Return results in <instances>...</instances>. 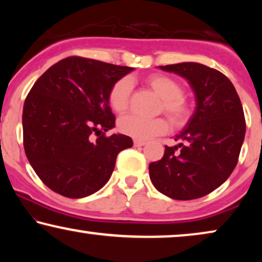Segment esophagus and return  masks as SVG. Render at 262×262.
<instances>
[{
    "label": "esophagus",
    "instance_id": "esophagus-1",
    "mask_svg": "<svg viewBox=\"0 0 262 262\" xmlns=\"http://www.w3.org/2000/svg\"><path fill=\"white\" fill-rule=\"evenodd\" d=\"M134 145L135 146H143V145H145V142L144 141H139V139H135Z\"/></svg>",
    "mask_w": 262,
    "mask_h": 262
}]
</instances>
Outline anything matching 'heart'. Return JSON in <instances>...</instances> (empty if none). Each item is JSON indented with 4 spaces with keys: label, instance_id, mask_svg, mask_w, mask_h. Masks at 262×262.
<instances>
[{
    "label": "heart",
    "instance_id": "b5f03b06",
    "mask_svg": "<svg viewBox=\"0 0 262 262\" xmlns=\"http://www.w3.org/2000/svg\"><path fill=\"white\" fill-rule=\"evenodd\" d=\"M146 83L162 98V108L168 114L171 121L181 124L188 117V107L182 99V87L166 75H152L146 78ZM132 91V82L128 77L118 80L111 88L108 102L117 113H124L128 107ZM168 128V123L163 118H144L137 114H128L119 120V130L124 135L130 136L139 141H145L156 135L164 134Z\"/></svg>",
    "mask_w": 262,
    "mask_h": 262
}]
</instances>
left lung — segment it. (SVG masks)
Listing matches in <instances>:
<instances>
[{
    "mask_svg": "<svg viewBox=\"0 0 262 262\" xmlns=\"http://www.w3.org/2000/svg\"><path fill=\"white\" fill-rule=\"evenodd\" d=\"M187 80L195 95V110L179 144L167 146L160 161L149 164L157 191L177 200L209 194L235 169L246 135L242 103L230 80L204 64L185 62L159 67Z\"/></svg>",
    "mask_w": 262,
    "mask_h": 262,
    "instance_id": "obj_1",
    "label": "left lung"
}]
</instances>
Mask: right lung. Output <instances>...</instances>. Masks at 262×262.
Returning <instances> with one entry per match:
<instances>
[{
	"mask_svg": "<svg viewBox=\"0 0 262 262\" xmlns=\"http://www.w3.org/2000/svg\"><path fill=\"white\" fill-rule=\"evenodd\" d=\"M132 70L68 57L32 87L23 112L24 148L32 168L53 192L68 198L98 192L110 180L118 154L134 145L128 136H105L116 126L111 88Z\"/></svg>",
	"mask_w": 262,
	"mask_h": 262,
	"instance_id": "1",
	"label": "right lung"
}]
</instances>
